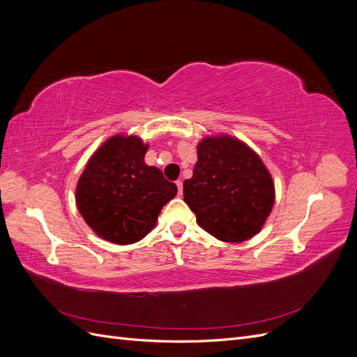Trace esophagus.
I'll return each instance as SVG.
<instances>
[{
  "mask_svg": "<svg viewBox=\"0 0 357 357\" xmlns=\"http://www.w3.org/2000/svg\"><path fill=\"white\" fill-rule=\"evenodd\" d=\"M176 185H177V189H178V195H181V193H183V181L177 180Z\"/></svg>",
  "mask_w": 357,
  "mask_h": 357,
  "instance_id": "1",
  "label": "esophagus"
}]
</instances>
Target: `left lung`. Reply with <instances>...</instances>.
Returning <instances> with one entry per match:
<instances>
[{
	"label": "left lung",
	"mask_w": 357,
	"mask_h": 357,
	"mask_svg": "<svg viewBox=\"0 0 357 357\" xmlns=\"http://www.w3.org/2000/svg\"><path fill=\"white\" fill-rule=\"evenodd\" d=\"M183 195L204 231L225 243L261 232L275 201L274 180L252 147L220 134L202 138Z\"/></svg>",
	"instance_id": "left-lung-1"
}]
</instances>
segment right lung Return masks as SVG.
Wrapping results in <instances>:
<instances>
[{"mask_svg": "<svg viewBox=\"0 0 357 357\" xmlns=\"http://www.w3.org/2000/svg\"><path fill=\"white\" fill-rule=\"evenodd\" d=\"M137 135L116 134L95 150L75 186V204L89 228L102 240L132 244L152 231L162 207L177 186L156 167Z\"/></svg>", "mask_w": 357, "mask_h": 357, "instance_id": "obj_1", "label": "right lung"}]
</instances>
